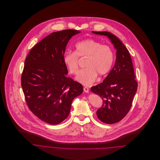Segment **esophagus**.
Segmentation results:
<instances>
[{
  "instance_id": "34e87169",
  "label": "esophagus",
  "mask_w": 160,
  "mask_h": 160,
  "mask_svg": "<svg viewBox=\"0 0 160 160\" xmlns=\"http://www.w3.org/2000/svg\"><path fill=\"white\" fill-rule=\"evenodd\" d=\"M84 91L86 93H89V88H88L85 87V88H84Z\"/></svg>"
}]
</instances>
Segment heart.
<instances>
[{"instance_id": "heart-1", "label": "heart", "mask_w": 160, "mask_h": 160, "mask_svg": "<svg viewBox=\"0 0 160 160\" xmlns=\"http://www.w3.org/2000/svg\"><path fill=\"white\" fill-rule=\"evenodd\" d=\"M75 52H66L63 57L65 65L69 73L76 74L79 69V58H86L85 67L79 71L76 80L84 86L92 84L97 77V74L103 76L107 74L114 62V53L107 45L88 39L77 42Z\"/></svg>"}]
</instances>
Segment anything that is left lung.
Masks as SVG:
<instances>
[{"label": "left lung", "mask_w": 160, "mask_h": 160, "mask_svg": "<svg viewBox=\"0 0 160 160\" xmlns=\"http://www.w3.org/2000/svg\"><path fill=\"white\" fill-rule=\"evenodd\" d=\"M92 33L107 36L116 50L113 68L102 83L91 89L103 100L102 107L97 111L98 118L111 124L120 121L130 110L137 92V82L131 57L123 43L110 32L92 31Z\"/></svg>", "instance_id": "obj_1"}]
</instances>
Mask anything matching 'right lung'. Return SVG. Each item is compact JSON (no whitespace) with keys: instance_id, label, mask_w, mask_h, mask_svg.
Returning a JSON list of instances; mask_svg holds the SVG:
<instances>
[{"instance_id":"right-lung-1","label":"right lung","mask_w":160,"mask_h":160,"mask_svg":"<svg viewBox=\"0 0 160 160\" xmlns=\"http://www.w3.org/2000/svg\"><path fill=\"white\" fill-rule=\"evenodd\" d=\"M79 31L54 32L28 53L22 76V86L29 110L40 119L58 124L68 116L73 99L82 86L67 78L63 57L69 40Z\"/></svg>"}]
</instances>
